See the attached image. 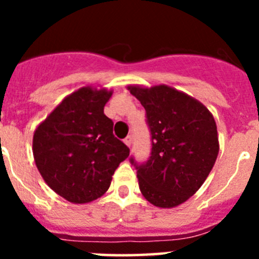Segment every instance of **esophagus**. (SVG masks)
Returning <instances> with one entry per match:
<instances>
[{"mask_svg": "<svg viewBox=\"0 0 259 259\" xmlns=\"http://www.w3.org/2000/svg\"><path fill=\"white\" fill-rule=\"evenodd\" d=\"M124 144L128 146V148H131V144H132V137L131 136H127L124 139Z\"/></svg>", "mask_w": 259, "mask_h": 259, "instance_id": "1", "label": "esophagus"}]
</instances>
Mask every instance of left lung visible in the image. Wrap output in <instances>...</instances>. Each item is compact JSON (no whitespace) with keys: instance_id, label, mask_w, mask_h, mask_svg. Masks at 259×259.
<instances>
[{"instance_id":"obj_1","label":"left lung","mask_w":259,"mask_h":259,"mask_svg":"<svg viewBox=\"0 0 259 259\" xmlns=\"http://www.w3.org/2000/svg\"><path fill=\"white\" fill-rule=\"evenodd\" d=\"M141 102L152 135L149 159L137 163L139 187L158 207H175L200 189L219 152L211 113L200 101L167 85H128Z\"/></svg>"}]
</instances>
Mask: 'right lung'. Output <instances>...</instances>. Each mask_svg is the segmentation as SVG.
<instances>
[{
    "label": "right lung",
    "instance_id": "1",
    "mask_svg": "<svg viewBox=\"0 0 259 259\" xmlns=\"http://www.w3.org/2000/svg\"><path fill=\"white\" fill-rule=\"evenodd\" d=\"M113 92L83 87L71 93L33 134L37 170L53 191L72 203L97 200L130 149L113 135L104 107Z\"/></svg>",
    "mask_w": 259,
    "mask_h": 259
}]
</instances>
